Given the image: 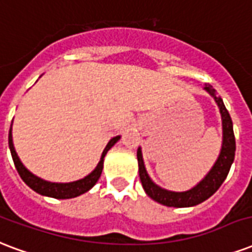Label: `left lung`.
I'll list each match as a JSON object with an SVG mask.
<instances>
[{
	"label": "left lung",
	"instance_id": "1",
	"mask_svg": "<svg viewBox=\"0 0 252 252\" xmlns=\"http://www.w3.org/2000/svg\"><path fill=\"white\" fill-rule=\"evenodd\" d=\"M205 90L214 98V101L217 102L220 115H222L223 142L220 154H219L217 162L214 163L209 174L195 187H192L191 190L182 191V192H175V191L164 190L158 185H155L146 171L143 158H142L141 147H138L137 158L142 186L151 199H154L160 205L167 206V207H191V206L199 205L206 199H209L224 182L232 162H234V158H235V135H234V128H232L231 117L223 103V99L215 92V89L211 85H205Z\"/></svg>",
	"mask_w": 252,
	"mask_h": 252
}]
</instances>
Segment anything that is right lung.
Instances as JSON below:
<instances>
[{"label":"right lung","mask_w":252,"mask_h":252,"mask_svg":"<svg viewBox=\"0 0 252 252\" xmlns=\"http://www.w3.org/2000/svg\"><path fill=\"white\" fill-rule=\"evenodd\" d=\"M118 137L111 138L109 143L106 145L105 150L102 153L101 160L98 162L97 167L93 170L92 173L86 175L82 179L79 181H75V182H69V183H53L47 182V181H43L41 178L35 177L34 174H32L29 170L26 169L25 166L22 164V162L18 158V155L16 153V149H14V145H13V137H11V127L9 130V149H10L11 158H13V162H14V166H16L17 171L20 174V177L22 178V181L28 185V186L34 190L35 192H38L41 195L52 196V198H57V199H69V198H75V196L81 195V194H85L86 191H89L92 189L97 181L99 179L102 174V169H103V158L107 151L110 150L111 147L114 146L115 143L119 141Z\"/></svg>","instance_id":"add662e5"}]
</instances>
